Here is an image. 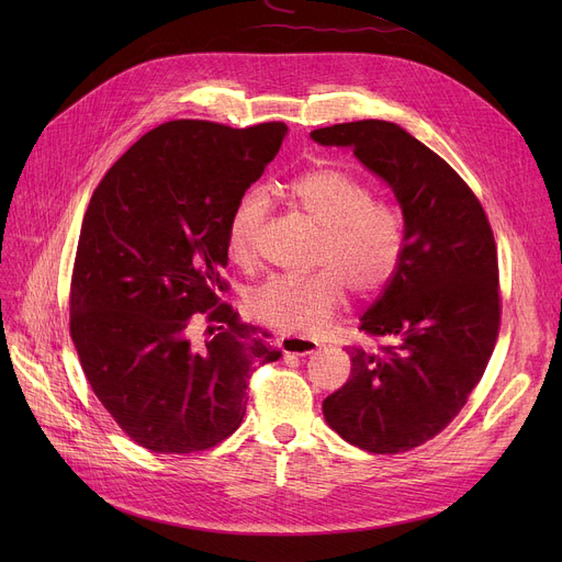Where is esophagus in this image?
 <instances>
[{
    "label": "esophagus",
    "instance_id": "esophagus-1",
    "mask_svg": "<svg viewBox=\"0 0 562 562\" xmlns=\"http://www.w3.org/2000/svg\"><path fill=\"white\" fill-rule=\"evenodd\" d=\"M280 348L284 350V356H310L318 348V341L305 335H286L280 339Z\"/></svg>",
    "mask_w": 562,
    "mask_h": 562
}]
</instances>
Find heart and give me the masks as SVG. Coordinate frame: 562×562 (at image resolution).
<instances>
[{"instance_id": "1", "label": "heart", "mask_w": 562, "mask_h": 562, "mask_svg": "<svg viewBox=\"0 0 562 562\" xmlns=\"http://www.w3.org/2000/svg\"><path fill=\"white\" fill-rule=\"evenodd\" d=\"M293 210L321 225L314 255L318 271L278 273L248 293L252 318L278 330H316L346 301L350 286L373 296L398 273L405 252V223L396 206L378 202L360 177L339 168H312L278 184ZM269 216V200L248 189L234 202L225 223V248L234 263L250 269Z\"/></svg>"}]
</instances>
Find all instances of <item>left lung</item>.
<instances>
[{
	"instance_id": "obj_1",
	"label": "left lung",
	"mask_w": 562,
	"mask_h": 562,
	"mask_svg": "<svg viewBox=\"0 0 562 562\" xmlns=\"http://www.w3.org/2000/svg\"><path fill=\"white\" fill-rule=\"evenodd\" d=\"M350 145L394 189L405 221L396 278L362 316L378 348L348 346L350 378L323 401L348 445L394 456L426 445L464 407L501 328L496 244L476 193L430 147L385 121L312 132Z\"/></svg>"
}]
</instances>
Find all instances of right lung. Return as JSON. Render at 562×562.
<instances>
[{
	"label": "right lung",
	"instance_id": "right-lung-1",
	"mask_svg": "<svg viewBox=\"0 0 562 562\" xmlns=\"http://www.w3.org/2000/svg\"><path fill=\"white\" fill-rule=\"evenodd\" d=\"M286 125L170 121L117 159L81 223L70 337L104 409L155 453L212 449L241 426L248 380L282 352L218 299L225 223ZM211 323L204 342L192 323Z\"/></svg>",
	"mask_w": 562,
	"mask_h": 562
}]
</instances>
